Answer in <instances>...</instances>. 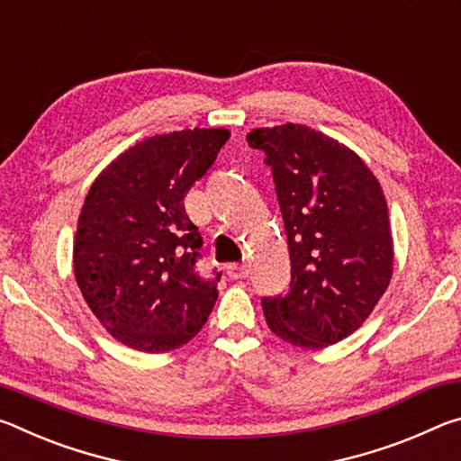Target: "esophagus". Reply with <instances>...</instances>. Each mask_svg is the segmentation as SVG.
<instances>
[{"label":"esophagus","mask_w":461,"mask_h":461,"mask_svg":"<svg viewBox=\"0 0 461 461\" xmlns=\"http://www.w3.org/2000/svg\"><path fill=\"white\" fill-rule=\"evenodd\" d=\"M228 276L231 280H240L248 276V267L246 264H230L228 267Z\"/></svg>","instance_id":"1"}]
</instances>
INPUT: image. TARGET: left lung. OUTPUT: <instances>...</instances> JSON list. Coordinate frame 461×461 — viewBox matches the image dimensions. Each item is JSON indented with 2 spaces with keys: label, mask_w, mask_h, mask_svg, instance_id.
I'll return each mask as SVG.
<instances>
[{
  "label": "left lung",
  "mask_w": 461,
  "mask_h": 461,
  "mask_svg": "<svg viewBox=\"0 0 461 461\" xmlns=\"http://www.w3.org/2000/svg\"><path fill=\"white\" fill-rule=\"evenodd\" d=\"M275 176L291 252V291L264 296L270 331L323 349L362 327L393 278V233L378 178L346 144L301 123L256 128Z\"/></svg>",
  "instance_id": "obj_1"
}]
</instances>
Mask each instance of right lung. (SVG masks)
Listing matches in <instances>:
<instances>
[{
	"instance_id": "obj_1",
	"label": "right lung",
	"mask_w": 461,
	"mask_h": 461,
	"mask_svg": "<svg viewBox=\"0 0 461 461\" xmlns=\"http://www.w3.org/2000/svg\"><path fill=\"white\" fill-rule=\"evenodd\" d=\"M230 130L146 138L93 181L73 241V270L91 313L112 338L144 354L185 346L205 325L217 280L197 275L203 240L185 197Z\"/></svg>"
}]
</instances>
